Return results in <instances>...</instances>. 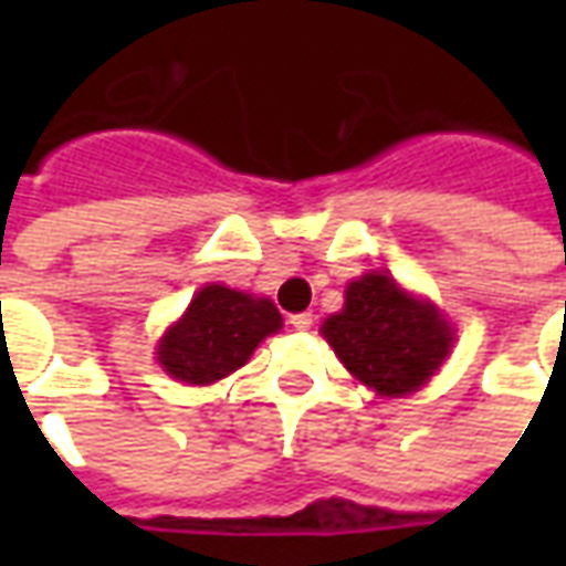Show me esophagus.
Masks as SVG:
<instances>
[{"label":"esophagus","mask_w":566,"mask_h":566,"mask_svg":"<svg viewBox=\"0 0 566 566\" xmlns=\"http://www.w3.org/2000/svg\"><path fill=\"white\" fill-rule=\"evenodd\" d=\"M291 324H294L296 331H308L315 324V315L312 312H300V315H291Z\"/></svg>","instance_id":"1"}]
</instances>
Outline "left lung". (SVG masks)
Masks as SVG:
<instances>
[{"instance_id":"1","label":"left lung","mask_w":566,"mask_h":566,"mask_svg":"<svg viewBox=\"0 0 566 566\" xmlns=\"http://www.w3.org/2000/svg\"><path fill=\"white\" fill-rule=\"evenodd\" d=\"M345 369L381 397L418 391L449 357L454 331L433 303L418 300L388 272L345 287V306L321 324Z\"/></svg>"}]
</instances>
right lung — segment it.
<instances>
[{
  "instance_id": "right-lung-1",
  "label": "right lung",
  "mask_w": 566,
  "mask_h": 566,
  "mask_svg": "<svg viewBox=\"0 0 566 566\" xmlns=\"http://www.w3.org/2000/svg\"><path fill=\"white\" fill-rule=\"evenodd\" d=\"M282 331V315L266 296L206 284L181 318L163 333L157 360L185 385H211L245 367L266 336Z\"/></svg>"
}]
</instances>
